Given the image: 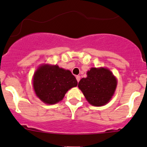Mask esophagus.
Returning <instances> with one entry per match:
<instances>
[{"mask_svg":"<svg viewBox=\"0 0 147 147\" xmlns=\"http://www.w3.org/2000/svg\"><path fill=\"white\" fill-rule=\"evenodd\" d=\"M76 80H77V81H78V82L80 81V76H76Z\"/></svg>","mask_w":147,"mask_h":147,"instance_id":"1","label":"esophagus"}]
</instances>
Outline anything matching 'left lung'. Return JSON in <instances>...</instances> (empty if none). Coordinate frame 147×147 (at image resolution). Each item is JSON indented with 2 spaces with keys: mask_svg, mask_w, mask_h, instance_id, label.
<instances>
[{
  "mask_svg": "<svg viewBox=\"0 0 147 147\" xmlns=\"http://www.w3.org/2000/svg\"><path fill=\"white\" fill-rule=\"evenodd\" d=\"M87 78H82L78 82V88L85 98L94 106H102L111 99L117 81L110 69L92 67L87 72Z\"/></svg>",
  "mask_w": 147,
  "mask_h": 147,
  "instance_id": "8db88e82",
  "label": "left lung"
}]
</instances>
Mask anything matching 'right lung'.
<instances>
[{
  "label": "right lung",
  "mask_w": 147,
  "mask_h": 147,
  "mask_svg": "<svg viewBox=\"0 0 147 147\" xmlns=\"http://www.w3.org/2000/svg\"><path fill=\"white\" fill-rule=\"evenodd\" d=\"M78 85L69 70L57 65H42L34 72L33 88L36 96L47 104H55L63 99L69 90Z\"/></svg>",
  "instance_id": "1"
}]
</instances>
